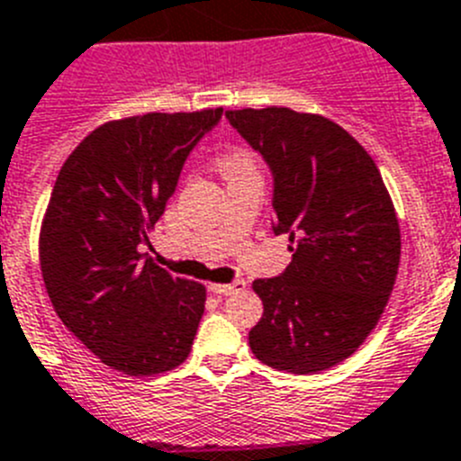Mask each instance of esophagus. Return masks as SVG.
<instances>
[{
    "mask_svg": "<svg viewBox=\"0 0 461 461\" xmlns=\"http://www.w3.org/2000/svg\"><path fill=\"white\" fill-rule=\"evenodd\" d=\"M240 289H246V282L243 280H234V282H230V285H221V282H213V285H209V292L218 294V296H231V294L240 292Z\"/></svg>",
    "mask_w": 461,
    "mask_h": 461,
    "instance_id": "34e87169",
    "label": "esophagus"
}]
</instances>
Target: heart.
I'll use <instances>...</instances> for the list:
<instances>
[{
	"instance_id": "obj_1",
	"label": "heart",
	"mask_w": 461,
	"mask_h": 461,
	"mask_svg": "<svg viewBox=\"0 0 461 461\" xmlns=\"http://www.w3.org/2000/svg\"><path fill=\"white\" fill-rule=\"evenodd\" d=\"M218 169H221L222 179L230 184V181L236 179H248V176H259V165H257V158L252 156L248 149H231L218 163Z\"/></svg>"
}]
</instances>
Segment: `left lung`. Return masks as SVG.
I'll use <instances>...</instances> for the list:
<instances>
[{
	"instance_id": "obj_1",
	"label": "left lung",
	"mask_w": 461,
	"mask_h": 461,
	"mask_svg": "<svg viewBox=\"0 0 461 461\" xmlns=\"http://www.w3.org/2000/svg\"><path fill=\"white\" fill-rule=\"evenodd\" d=\"M225 114L271 165L276 234L294 252L282 276L252 282L264 303L252 354L289 375L329 370L375 330L395 287L391 193L363 144L321 114L276 105Z\"/></svg>"
}]
</instances>
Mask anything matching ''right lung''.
I'll list each match as a JSON object with an SVG mask.
<instances>
[{"instance_id":"obj_1","label":"right lung","mask_w":461,"mask_h":461,"mask_svg":"<svg viewBox=\"0 0 461 461\" xmlns=\"http://www.w3.org/2000/svg\"><path fill=\"white\" fill-rule=\"evenodd\" d=\"M221 114L206 107L114 119L61 165L41 222V271L57 317L112 370L156 376L188 358L206 287L169 276L140 246L190 149Z\"/></svg>"}]
</instances>
